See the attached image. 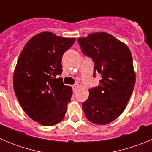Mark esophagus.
<instances>
[{
    "label": "esophagus",
    "mask_w": 152,
    "mask_h": 152,
    "mask_svg": "<svg viewBox=\"0 0 152 152\" xmlns=\"http://www.w3.org/2000/svg\"><path fill=\"white\" fill-rule=\"evenodd\" d=\"M78 87H79V84H78V83H75V84H74L73 86H72V89H73L74 92L77 90V89Z\"/></svg>",
    "instance_id": "1"
}]
</instances>
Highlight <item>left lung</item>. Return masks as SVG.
<instances>
[{
	"mask_svg": "<svg viewBox=\"0 0 152 152\" xmlns=\"http://www.w3.org/2000/svg\"><path fill=\"white\" fill-rule=\"evenodd\" d=\"M84 55L95 63L102 75L98 86L89 89V98L82 103L85 115L91 122L106 125L115 120L126 107L135 85V73L129 48L113 36L104 32L79 38Z\"/></svg>",
	"mask_w": 152,
	"mask_h": 152,
	"instance_id": "1",
	"label": "left lung"
}]
</instances>
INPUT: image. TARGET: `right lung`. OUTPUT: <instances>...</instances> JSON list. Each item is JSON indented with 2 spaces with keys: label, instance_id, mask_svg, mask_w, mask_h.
Wrapping results in <instances>:
<instances>
[{
  "label": "right lung",
  "instance_id": "1",
  "mask_svg": "<svg viewBox=\"0 0 152 152\" xmlns=\"http://www.w3.org/2000/svg\"><path fill=\"white\" fill-rule=\"evenodd\" d=\"M75 42V38L43 32L32 37L20 53L14 91L24 112L40 125H54L65 117L72 90L59 75L63 72V53Z\"/></svg>",
  "mask_w": 152,
  "mask_h": 152
}]
</instances>
